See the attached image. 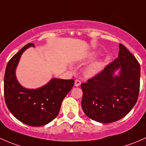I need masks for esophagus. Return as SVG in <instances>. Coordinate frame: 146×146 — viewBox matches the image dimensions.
Listing matches in <instances>:
<instances>
[{
	"label": "esophagus",
	"mask_w": 146,
	"mask_h": 146,
	"mask_svg": "<svg viewBox=\"0 0 146 146\" xmlns=\"http://www.w3.org/2000/svg\"><path fill=\"white\" fill-rule=\"evenodd\" d=\"M81 85V81L79 79H76L74 82V86H79Z\"/></svg>",
	"instance_id": "1"
}]
</instances>
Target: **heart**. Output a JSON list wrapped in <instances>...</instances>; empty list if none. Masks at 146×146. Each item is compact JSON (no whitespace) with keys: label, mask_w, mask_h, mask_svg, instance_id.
I'll return each instance as SVG.
<instances>
[{"label":"heart","mask_w":146,"mask_h":146,"mask_svg":"<svg viewBox=\"0 0 146 146\" xmlns=\"http://www.w3.org/2000/svg\"><path fill=\"white\" fill-rule=\"evenodd\" d=\"M98 54V51L94 50L91 52H88V53L85 54L83 56L81 57L80 60L85 61L91 60L94 58V57L96 56ZM105 66V61L103 60H96L95 62L91 63L88 67L86 68L85 70V74L87 76H94L97 75L98 74L100 73V72L103 70V67Z\"/></svg>","instance_id":"b5f03b06"}]
</instances>
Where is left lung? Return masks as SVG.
<instances>
[{"instance_id":"8db88e82","label":"left lung","mask_w":146,"mask_h":146,"mask_svg":"<svg viewBox=\"0 0 146 146\" xmlns=\"http://www.w3.org/2000/svg\"><path fill=\"white\" fill-rule=\"evenodd\" d=\"M119 47L118 58L81 85L83 111L98 122L112 123L124 117L139 97L140 64L125 46L120 43Z\"/></svg>"}]
</instances>
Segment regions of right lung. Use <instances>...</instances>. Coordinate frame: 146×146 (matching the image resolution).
I'll return each mask as SVG.
<instances>
[{
  "label": "right lung",
  "mask_w": 146,
  "mask_h": 146,
  "mask_svg": "<svg viewBox=\"0 0 146 146\" xmlns=\"http://www.w3.org/2000/svg\"><path fill=\"white\" fill-rule=\"evenodd\" d=\"M34 43H27L10 60L4 77V96L6 106L13 116L22 123L40 127L50 122L60 110L63 99L74 84L73 79H50L40 88L29 89L19 83L16 68L21 55Z\"/></svg>",
  "instance_id": "obj_1"
}]
</instances>
